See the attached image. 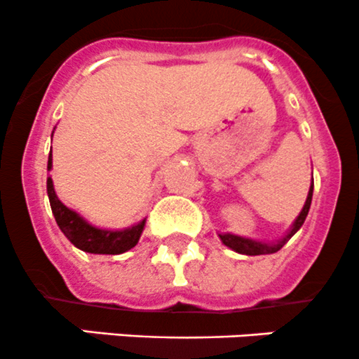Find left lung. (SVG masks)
I'll return each instance as SVG.
<instances>
[{
	"mask_svg": "<svg viewBox=\"0 0 359 359\" xmlns=\"http://www.w3.org/2000/svg\"><path fill=\"white\" fill-rule=\"evenodd\" d=\"M312 191H314V180H311V187H309V194L307 198H305V204L302 208V211L299 212L295 219H293L292 226L283 233L279 239L276 241H260V239H251V237H244V236H236L232 232H222L218 233L219 241L225 244L226 248H230L232 251L241 255H250V257H257V255H271L276 253V251L281 250L293 236L300 230V226L304 225L305 218L309 215V209H311V202H312Z\"/></svg>",
	"mask_w": 359,
	"mask_h": 359,
	"instance_id": "left-lung-1",
	"label": "left lung"
}]
</instances>
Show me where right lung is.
<instances>
[{"mask_svg": "<svg viewBox=\"0 0 359 359\" xmlns=\"http://www.w3.org/2000/svg\"><path fill=\"white\" fill-rule=\"evenodd\" d=\"M54 136V133H52ZM48 171H52V151L48 154ZM47 194L48 201H50L52 212L57 222L60 232L67 237L71 244L78 248V250L85 251V253L92 255H120L129 251L134 248L140 241L141 233L144 230V223L147 218L141 222L134 223V225L126 226V229H101V226L92 225L90 222L83 218L80 212L73 211L71 208L64 205L59 201L57 194H55L54 181L50 176L47 178Z\"/></svg>", "mask_w": 359, "mask_h": 359, "instance_id": "add662e5", "label": "right lung"}]
</instances>
